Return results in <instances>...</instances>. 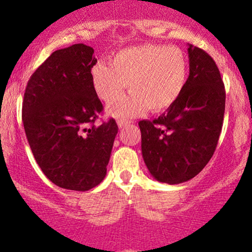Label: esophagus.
<instances>
[{
  "label": "esophagus",
  "instance_id": "34e87169",
  "mask_svg": "<svg viewBox=\"0 0 252 252\" xmlns=\"http://www.w3.org/2000/svg\"><path fill=\"white\" fill-rule=\"evenodd\" d=\"M131 122L130 121H124V119H121V121H118V126L119 128H126V126H130Z\"/></svg>",
  "mask_w": 252,
  "mask_h": 252
}]
</instances>
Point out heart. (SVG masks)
Listing matches in <instances>:
<instances>
[{
    "label": "heart",
    "instance_id": "b5f03b06",
    "mask_svg": "<svg viewBox=\"0 0 252 252\" xmlns=\"http://www.w3.org/2000/svg\"><path fill=\"white\" fill-rule=\"evenodd\" d=\"M189 78V60L182 48L141 45L118 51L110 67L97 63L91 69L94 93L105 103L115 102L128 85L132 95L108 107L116 118H131L149 108L167 111L184 93Z\"/></svg>",
    "mask_w": 252,
    "mask_h": 252
}]
</instances>
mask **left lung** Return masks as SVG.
<instances>
[{
	"label": "left lung",
	"mask_w": 252,
	"mask_h": 252,
	"mask_svg": "<svg viewBox=\"0 0 252 252\" xmlns=\"http://www.w3.org/2000/svg\"><path fill=\"white\" fill-rule=\"evenodd\" d=\"M189 78L179 100L154 121H140L142 158L152 177L180 184L212 157L225 108L220 73L208 53L189 45Z\"/></svg>",
	"instance_id": "1"
}]
</instances>
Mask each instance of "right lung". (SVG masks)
Wrapping results in <instances>:
<instances>
[{
	"label": "right lung",
	"instance_id": "right-lung-1",
	"mask_svg": "<svg viewBox=\"0 0 252 252\" xmlns=\"http://www.w3.org/2000/svg\"><path fill=\"white\" fill-rule=\"evenodd\" d=\"M94 48L75 44L57 50L28 81L23 101V124L32 155L57 187L86 191L107 173L114 138L111 118L95 121L103 110L91 85Z\"/></svg>",
	"mask_w": 252,
	"mask_h": 252
}]
</instances>
